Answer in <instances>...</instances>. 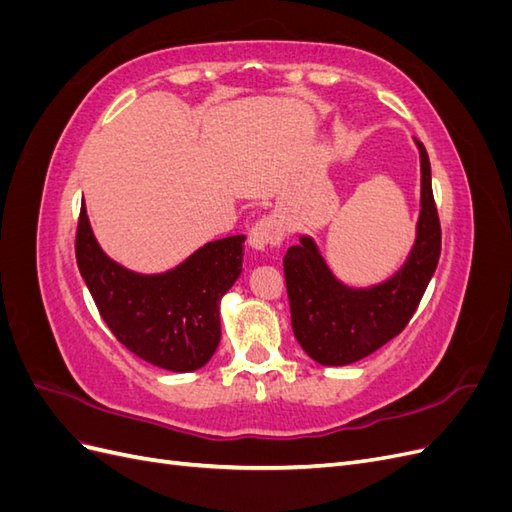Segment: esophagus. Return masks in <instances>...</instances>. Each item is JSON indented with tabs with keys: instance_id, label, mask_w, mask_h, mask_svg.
Returning <instances> with one entry per match:
<instances>
[{
	"instance_id": "obj_1",
	"label": "esophagus",
	"mask_w": 512,
	"mask_h": 512,
	"mask_svg": "<svg viewBox=\"0 0 512 512\" xmlns=\"http://www.w3.org/2000/svg\"><path fill=\"white\" fill-rule=\"evenodd\" d=\"M284 241L282 224L273 218H260L250 230V245L256 252H265L269 247H280Z\"/></svg>"
}]
</instances>
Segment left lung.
I'll return each mask as SVG.
<instances>
[{"instance_id":"obj_1","label":"left lung","mask_w":512,"mask_h":512,"mask_svg":"<svg viewBox=\"0 0 512 512\" xmlns=\"http://www.w3.org/2000/svg\"><path fill=\"white\" fill-rule=\"evenodd\" d=\"M421 215L416 241L393 277L371 288H350L331 273L312 237H301L284 256L292 331L320 365H350L406 329L438 267L440 218L431 190V166L421 141Z\"/></svg>"}]
</instances>
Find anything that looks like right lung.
Masks as SVG:
<instances>
[{
    "label": "right lung",
    "instance_id": "obj_1",
    "mask_svg": "<svg viewBox=\"0 0 512 512\" xmlns=\"http://www.w3.org/2000/svg\"><path fill=\"white\" fill-rule=\"evenodd\" d=\"M243 241V235L211 241L166 273H134L102 252L83 205L74 250L111 333L143 361L183 374L218 350L220 299L241 275Z\"/></svg>",
    "mask_w": 512,
    "mask_h": 512
}]
</instances>
